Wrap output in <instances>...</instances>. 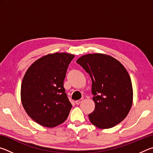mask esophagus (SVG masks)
<instances>
[{"instance_id":"esophagus-1","label":"esophagus","mask_w":153,"mask_h":153,"mask_svg":"<svg viewBox=\"0 0 153 153\" xmlns=\"http://www.w3.org/2000/svg\"><path fill=\"white\" fill-rule=\"evenodd\" d=\"M83 100H84V99H83V98H81V99L76 100V101L75 102H76V105H79V104H80V103H81L83 101Z\"/></svg>"}]
</instances>
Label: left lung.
I'll return each instance as SVG.
<instances>
[{"instance_id":"left-lung-1","label":"left lung","mask_w":153,"mask_h":153,"mask_svg":"<svg viewBox=\"0 0 153 153\" xmlns=\"http://www.w3.org/2000/svg\"><path fill=\"white\" fill-rule=\"evenodd\" d=\"M90 75L95 108L88 117L100 129L117 125L128 115L133 102V89L126 69L117 59L101 53L88 54L77 60Z\"/></svg>"}]
</instances>
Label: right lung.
I'll return each instance as SVG.
<instances>
[{
    "instance_id": "1",
    "label": "right lung",
    "mask_w": 153,
    "mask_h": 153,
    "mask_svg": "<svg viewBox=\"0 0 153 153\" xmlns=\"http://www.w3.org/2000/svg\"><path fill=\"white\" fill-rule=\"evenodd\" d=\"M75 55L48 54L31 65L21 86V100L27 115L40 125L54 128L67 120L72 107L63 87Z\"/></svg>"
}]
</instances>
